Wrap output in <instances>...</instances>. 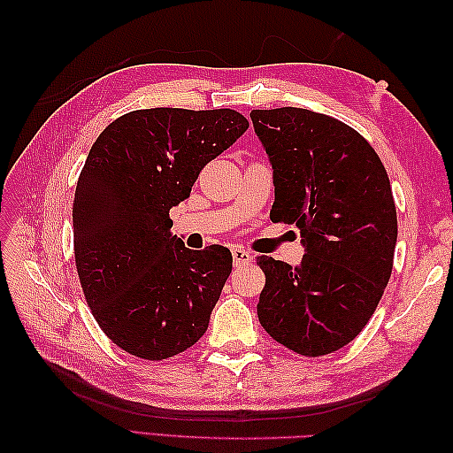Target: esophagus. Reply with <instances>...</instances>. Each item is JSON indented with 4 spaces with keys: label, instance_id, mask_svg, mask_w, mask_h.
<instances>
[{
    "label": "esophagus",
    "instance_id": "1",
    "mask_svg": "<svg viewBox=\"0 0 453 453\" xmlns=\"http://www.w3.org/2000/svg\"><path fill=\"white\" fill-rule=\"evenodd\" d=\"M232 255H234V263H235V266L249 265V263L253 261V255L249 253V251H245V249H242V247H234V249H232Z\"/></svg>",
    "mask_w": 453,
    "mask_h": 453
}]
</instances>
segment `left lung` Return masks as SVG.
Masks as SVG:
<instances>
[{
	"instance_id": "1",
	"label": "left lung",
	"mask_w": 453,
	"mask_h": 453,
	"mask_svg": "<svg viewBox=\"0 0 453 453\" xmlns=\"http://www.w3.org/2000/svg\"><path fill=\"white\" fill-rule=\"evenodd\" d=\"M273 165V221L296 224L303 257H257L266 284L257 313L297 354L342 349L370 321L389 282L397 211L381 159L344 122L307 109L253 111Z\"/></svg>"
}]
</instances>
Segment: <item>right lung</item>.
Instances as JSON below:
<instances>
[{
  "label": "right lung",
  "mask_w": 453,
  "mask_h": 453,
  "mask_svg": "<svg viewBox=\"0 0 453 453\" xmlns=\"http://www.w3.org/2000/svg\"><path fill=\"white\" fill-rule=\"evenodd\" d=\"M247 128L232 109H143L93 143L72 210L75 266L93 317L128 354L165 360L206 333L234 258L187 249L169 210Z\"/></svg>",
  "instance_id": "1"
}]
</instances>
